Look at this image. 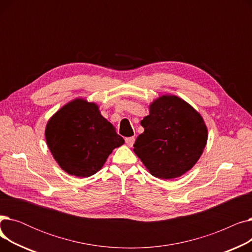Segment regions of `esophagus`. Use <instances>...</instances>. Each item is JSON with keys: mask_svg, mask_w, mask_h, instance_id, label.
I'll return each instance as SVG.
<instances>
[{"mask_svg": "<svg viewBox=\"0 0 252 252\" xmlns=\"http://www.w3.org/2000/svg\"><path fill=\"white\" fill-rule=\"evenodd\" d=\"M125 141H126V145H128L129 147H131L134 145V143H135V137H128V138H126L125 139Z\"/></svg>", "mask_w": 252, "mask_h": 252, "instance_id": "obj_1", "label": "esophagus"}]
</instances>
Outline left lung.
Here are the masks:
<instances>
[{
    "instance_id": "8db88e82",
    "label": "left lung",
    "mask_w": 252,
    "mask_h": 252,
    "mask_svg": "<svg viewBox=\"0 0 252 252\" xmlns=\"http://www.w3.org/2000/svg\"><path fill=\"white\" fill-rule=\"evenodd\" d=\"M144 133L134 152L149 173L163 180L181 177L199 159L207 141L203 118L177 96H162L150 105L141 122Z\"/></svg>"
}]
</instances>
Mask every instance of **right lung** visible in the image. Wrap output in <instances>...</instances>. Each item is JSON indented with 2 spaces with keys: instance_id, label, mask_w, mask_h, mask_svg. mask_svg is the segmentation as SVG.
Wrapping results in <instances>:
<instances>
[{
  "instance_id": "obj_1",
  "label": "right lung",
  "mask_w": 252,
  "mask_h": 252,
  "mask_svg": "<svg viewBox=\"0 0 252 252\" xmlns=\"http://www.w3.org/2000/svg\"><path fill=\"white\" fill-rule=\"evenodd\" d=\"M46 140L60 167L79 178L96 174L112 150L125 143L98 106L83 99L69 102L51 117Z\"/></svg>"
}]
</instances>
